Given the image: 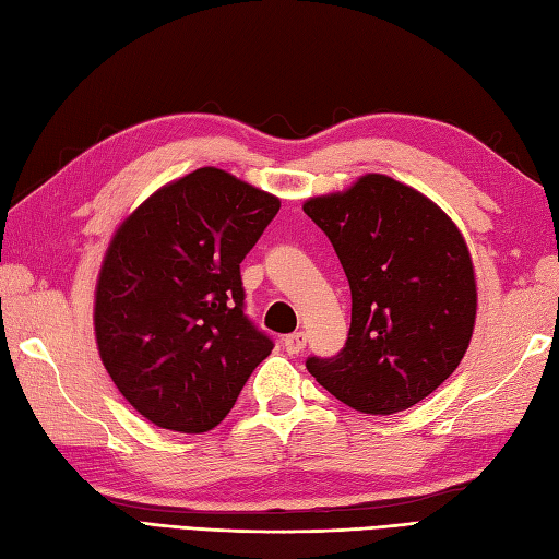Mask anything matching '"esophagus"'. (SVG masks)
Listing matches in <instances>:
<instances>
[{"instance_id": "1", "label": "esophagus", "mask_w": 559, "mask_h": 559, "mask_svg": "<svg viewBox=\"0 0 559 559\" xmlns=\"http://www.w3.org/2000/svg\"><path fill=\"white\" fill-rule=\"evenodd\" d=\"M284 349H287L292 356L301 354L306 349V334L304 332H294L284 337Z\"/></svg>"}]
</instances>
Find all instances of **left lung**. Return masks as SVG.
Returning <instances> with one entry per match:
<instances>
[{"mask_svg": "<svg viewBox=\"0 0 559 559\" xmlns=\"http://www.w3.org/2000/svg\"><path fill=\"white\" fill-rule=\"evenodd\" d=\"M352 289V328L337 356H308L322 388L364 414H394L438 390L462 361L476 322L464 237L442 210L384 175L306 201Z\"/></svg>", "mask_w": 559, "mask_h": 559, "instance_id": "1", "label": "left lung"}]
</instances>
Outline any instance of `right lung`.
I'll return each instance as SVG.
<instances>
[{"instance_id":"right-lung-1","label":"right lung","mask_w":559,"mask_h":559,"mask_svg":"<svg viewBox=\"0 0 559 559\" xmlns=\"http://www.w3.org/2000/svg\"><path fill=\"white\" fill-rule=\"evenodd\" d=\"M275 195L215 167L163 186L111 239L95 292L109 378L155 426L213 430L272 340L246 316L241 260Z\"/></svg>"}]
</instances>
